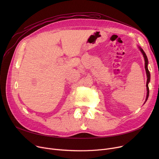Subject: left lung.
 Segmentation results:
<instances>
[{
  "instance_id": "left-lung-1",
  "label": "left lung",
  "mask_w": 159,
  "mask_h": 159,
  "mask_svg": "<svg viewBox=\"0 0 159 159\" xmlns=\"http://www.w3.org/2000/svg\"><path fill=\"white\" fill-rule=\"evenodd\" d=\"M140 52L143 53L144 57V61H145V69H146V75H147V82H146V88H147V96H146V101L148 100V96H149V87H148V83L149 82L150 80V73L148 69V58L147 56L146 55V53H144V50L142 49L141 48H139Z\"/></svg>"
}]
</instances>
